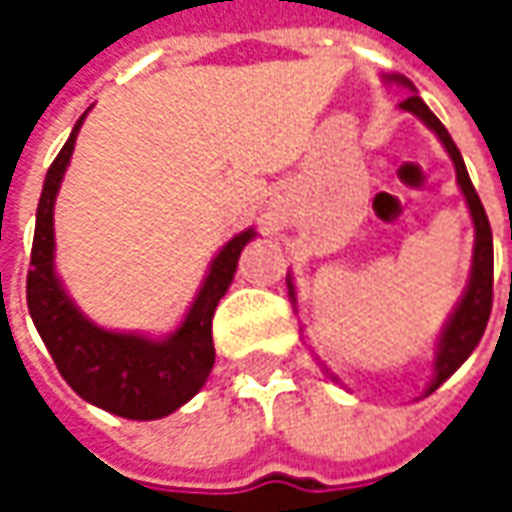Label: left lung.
Here are the masks:
<instances>
[{"mask_svg":"<svg viewBox=\"0 0 512 512\" xmlns=\"http://www.w3.org/2000/svg\"><path fill=\"white\" fill-rule=\"evenodd\" d=\"M384 82L402 85V88L410 90V96H407L404 102H399V108L407 110V113H413V116H419L424 125L439 136V142L444 145V150L450 153V159H453V165H456V182L462 187L464 202H467V210H470V216H473V227H476L470 279H467V287H464L459 305L453 307L450 319L444 322L442 333H439V339H436L433 379H430L427 390H424V396H430L436 387H442V384L467 362V356L476 350V344L482 342L484 327H487V319H490V307H493V233H490V222H487L482 199H479L476 187H473L470 176H467L462 153L456 148V142L450 139L447 128L436 119V113L424 105L422 96L416 93V88H413L404 76H384ZM287 290H290V302L296 305V287H293V279H290V276H287ZM322 367H325V364H322ZM325 373L333 382H339L327 367Z\"/></svg>","mask_w":512,"mask_h":512,"instance_id":"8db88e82","label":"left lung"}]
</instances>
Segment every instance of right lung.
<instances>
[{
  "mask_svg": "<svg viewBox=\"0 0 512 512\" xmlns=\"http://www.w3.org/2000/svg\"><path fill=\"white\" fill-rule=\"evenodd\" d=\"M85 116L88 110L79 116L65 148L53 159L39 196L28 270V310L62 379L85 402L122 419L150 422L170 416L205 387L216 362L213 313L233 282L236 262L256 230L247 227L236 233L216 253L182 325L168 336L153 339L145 333H122L90 322L73 305L53 265V205Z\"/></svg>",
  "mask_w": 512,
  "mask_h": 512,
  "instance_id": "obj_1",
  "label": "right lung"
}]
</instances>
